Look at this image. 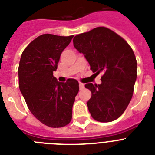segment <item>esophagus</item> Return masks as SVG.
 Wrapping results in <instances>:
<instances>
[{
    "label": "esophagus",
    "mask_w": 155,
    "mask_h": 155,
    "mask_svg": "<svg viewBox=\"0 0 155 155\" xmlns=\"http://www.w3.org/2000/svg\"><path fill=\"white\" fill-rule=\"evenodd\" d=\"M79 88H80V89H82L85 88V84H83V83L81 82H79Z\"/></svg>",
    "instance_id": "esophagus-1"
}]
</instances>
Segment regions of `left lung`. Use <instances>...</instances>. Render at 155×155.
Masks as SVG:
<instances>
[{"label": "left lung", "instance_id": "obj_1", "mask_svg": "<svg viewBox=\"0 0 155 155\" xmlns=\"http://www.w3.org/2000/svg\"><path fill=\"white\" fill-rule=\"evenodd\" d=\"M93 73L103 74L101 83H87L92 93L87 102L95 120L112 122L124 112L131 101L137 78V62L131 47L113 31L98 27L74 38Z\"/></svg>", "mask_w": 155, "mask_h": 155}]
</instances>
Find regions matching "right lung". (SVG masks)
Masks as SVG:
<instances>
[{
	"label": "right lung",
	"instance_id": "add662e5",
	"mask_svg": "<svg viewBox=\"0 0 155 155\" xmlns=\"http://www.w3.org/2000/svg\"><path fill=\"white\" fill-rule=\"evenodd\" d=\"M73 37L41 35L29 43L20 58V92L33 116L51 127H62L71 121L73 104L79 90L75 79L59 82L53 76L61 54Z\"/></svg>",
	"mask_w": 155,
	"mask_h": 155
}]
</instances>
